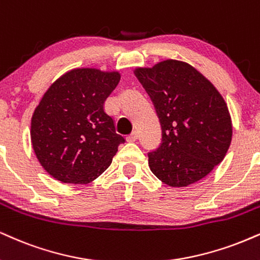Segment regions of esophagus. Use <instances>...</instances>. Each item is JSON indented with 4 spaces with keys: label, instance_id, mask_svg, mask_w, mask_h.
Returning <instances> with one entry per match:
<instances>
[{
    "label": "esophagus",
    "instance_id": "34e87169",
    "mask_svg": "<svg viewBox=\"0 0 260 260\" xmlns=\"http://www.w3.org/2000/svg\"><path fill=\"white\" fill-rule=\"evenodd\" d=\"M127 140H128V142H131V143L137 142V140H138V133L133 132L132 134H131V136L127 137Z\"/></svg>",
    "mask_w": 260,
    "mask_h": 260
}]
</instances>
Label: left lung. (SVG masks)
I'll use <instances>...</instances> for the list:
<instances>
[{
    "mask_svg": "<svg viewBox=\"0 0 260 260\" xmlns=\"http://www.w3.org/2000/svg\"><path fill=\"white\" fill-rule=\"evenodd\" d=\"M154 103L162 142L149 167L162 183L187 186L205 178L226 155L233 137L223 96L187 62L161 61L134 71Z\"/></svg>",
    "mask_w": 260,
    "mask_h": 260,
    "instance_id": "left-lung-1",
    "label": "left lung"
}]
</instances>
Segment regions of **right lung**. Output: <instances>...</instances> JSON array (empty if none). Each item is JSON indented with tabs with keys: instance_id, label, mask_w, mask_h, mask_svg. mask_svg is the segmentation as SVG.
I'll list each match as a JSON object with an SVG mask.
<instances>
[{
	"instance_id": "obj_1",
	"label": "right lung",
	"mask_w": 260,
	"mask_h": 260,
	"mask_svg": "<svg viewBox=\"0 0 260 260\" xmlns=\"http://www.w3.org/2000/svg\"><path fill=\"white\" fill-rule=\"evenodd\" d=\"M117 71L74 69L49 87L31 118V143L48 174L88 184L111 165L124 138L104 103L120 82Z\"/></svg>"
}]
</instances>
